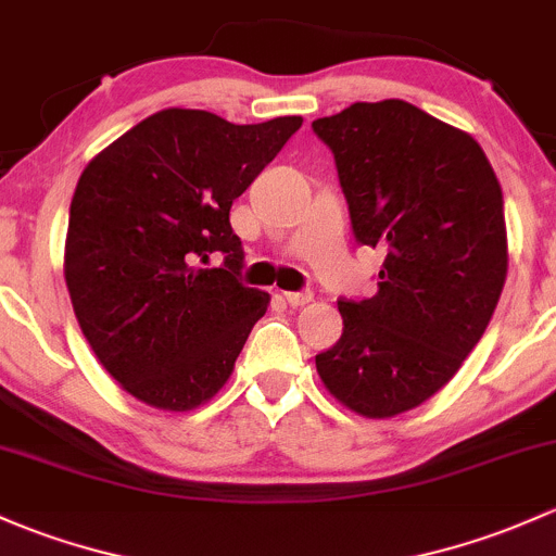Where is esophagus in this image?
I'll return each mask as SVG.
<instances>
[{
	"label": "esophagus",
	"mask_w": 556,
	"mask_h": 556,
	"mask_svg": "<svg viewBox=\"0 0 556 556\" xmlns=\"http://www.w3.org/2000/svg\"><path fill=\"white\" fill-rule=\"evenodd\" d=\"M283 300L289 302L291 307H302L307 305V302H313V291H286Z\"/></svg>",
	"instance_id": "obj_1"
}]
</instances>
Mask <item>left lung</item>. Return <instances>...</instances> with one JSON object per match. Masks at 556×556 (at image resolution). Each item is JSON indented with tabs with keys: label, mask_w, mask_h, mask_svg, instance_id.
<instances>
[{
	"label": "left lung",
	"mask_w": 556,
	"mask_h": 556,
	"mask_svg": "<svg viewBox=\"0 0 556 556\" xmlns=\"http://www.w3.org/2000/svg\"><path fill=\"white\" fill-rule=\"evenodd\" d=\"M334 154L358 245L386 251L377 294L345 300L316 369L364 417H393L452 380L488 329L508 270L503 192L463 130L399 99L313 123Z\"/></svg>",
	"instance_id": "8db88e82"
}]
</instances>
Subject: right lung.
I'll return each instance as SVG.
<instances>
[{"mask_svg":"<svg viewBox=\"0 0 556 556\" xmlns=\"http://www.w3.org/2000/svg\"><path fill=\"white\" fill-rule=\"evenodd\" d=\"M302 117L236 125L163 109L83 170L68 208L64 276L96 358L130 396L187 412L232 375L270 294L240 283L232 200ZM214 253L226 262L200 268Z\"/></svg>","mask_w":556,"mask_h":556,"instance_id":"add662e5","label":"right lung"}]
</instances>
